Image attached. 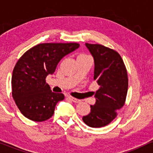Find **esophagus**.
<instances>
[{
	"mask_svg": "<svg viewBox=\"0 0 153 153\" xmlns=\"http://www.w3.org/2000/svg\"><path fill=\"white\" fill-rule=\"evenodd\" d=\"M68 98H69L70 100H71V101H73L74 102H79L80 101V100H78V99H76V98H74V97H71V96H68Z\"/></svg>",
	"mask_w": 153,
	"mask_h": 153,
	"instance_id": "obj_1",
	"label": "esophagus"
}]
</instances>
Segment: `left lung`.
I'll return each mask as SVG.
<instances>
[{
    "instance_id": "obj_1",
    "label": "left lung",
    "mask_w": 153,
    "mask_h": 153,
    "mask_svg": "<svg viewBox=\"0 0 153 153\" xmlns=\"http://www.w3.org/2000/svg\"><path fill=\"white\" fill-rule=\"evenodd\" d=\"M94 58V80L99 88L95 103L82 120L87 126L102 127L116 118L124 105L128 90V76L121 56L114 50L99 44H85Z\"/></svg>"
}]
</instances>
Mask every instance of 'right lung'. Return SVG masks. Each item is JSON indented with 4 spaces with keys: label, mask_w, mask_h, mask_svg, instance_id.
<instances>
[{
    "label": "right lung",
    "mask_w": 153,
    "mask_h": 153,
    "mask_svg": "<svg viewBox=\"0 0 153 153\" xmlns=\"http://www.w3.org/2000/svg\"><path fill=\"white\" fill-rule=\"evenodd\" d=\"M79 47L78 43H42L27 51L17 61L11 78L12 96L26 118L41 122L54 114L62 93H55L46 83L65 56Z\"/></svg>",
    "instance_id": "1"
}]
</instances>
